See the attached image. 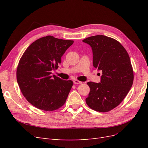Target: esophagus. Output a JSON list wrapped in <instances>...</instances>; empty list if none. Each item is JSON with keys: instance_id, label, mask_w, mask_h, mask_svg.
<instances>
[{"instance_id": "1", "label": "esophagus", "mask_w": 148, "mask_h": 148, "mask_svg": "<svg viewBox=\"0 0 148 148\" xmlns=\"http://www.w3.org/2000/svg\"><path fill=\"white\" fill-rule=\"evenodd\" d=\"M73 83H74V84H77L82 83V82H80V81H79V80H77V79H75L73 81Z\"/></svg>"}]
</instances>
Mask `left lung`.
I'll use <instances>...</instances> for the list:
<instances>
[{"mask_svg":"<svg viewBox=\"0 0 148 148\" xmlns=\"http://www.w3.org/2000/svg\"><path fill=\"white\" fill-rule=\"evenodd\" d=\"M83 41L91 46L93 66L102 71L101 83L88 82L90 91L86 102L92 110L107 112L122 102L132 86L134 75L130 57L118 41L104 35Z\"/></svg>","mask_w":148,"mask_h":148,"instance_id":"left-lung-1","label":"left lung"}]
</instances>
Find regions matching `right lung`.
<instances>
[{"mask_svg":"<svg viewBox=\"0 0 148 148\" xmlns=\"http://www.w3.org/2000/svg\"><path fill=\"white\" fill-rule=\"evenodd\" d=\"M73 43L47 36L30 44L21 56L17 82L26 99L36 108L53 111L65 103L73 82L52 76L51 71L59 67L61 57Z\"/></svg>","mask_w":148,"mask_h":148,"instance_id":"right-lung-1","label":"right lung"}]
</instances>
